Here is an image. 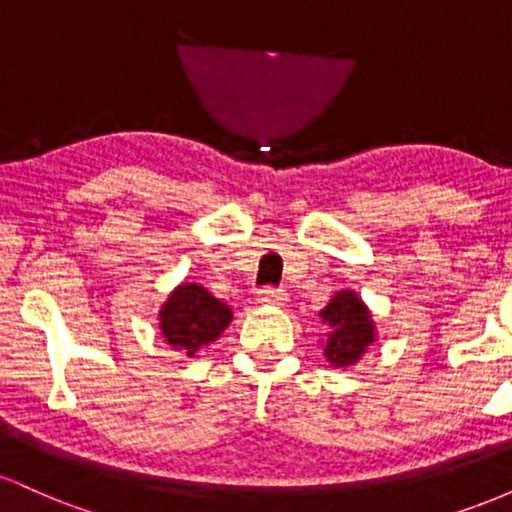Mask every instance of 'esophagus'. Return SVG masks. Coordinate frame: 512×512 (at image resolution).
Listing matches in <instances>:
<instances>
[{"label": "esophagus", "mask_w": 512, "mask_h": 512, "mask_svg": "<svg viewBox=\"0 0 512 512\" xmlns=\"http://www.w3.org/2000/svg\"><path fill=\"white\" fill-rule=\"evenodd\" d=\"M257 301L262 305H284L289 301V293L284 289H274V286H264V289L257 293Z\"/></svg>", "instance_id": "esophagus-1"}]
</instances>
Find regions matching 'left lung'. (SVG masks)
<instances>
[{
	"label": "left lung",
	"mask_w": 512,
	"mask_h": 512,
	"mask_svg": "<svg viewBox=\"0 0 512 512\" xmlns=\"http://www.w3.org/2000/svg\"><path fill=\"white\" fill-rule=\"evenodd\" d=\"M330 325L325 356L332 366H354L363 351L375 342V325L368 308L354 291H337L320 313Z\"/></svg>",
	"instance_id": "8db88e82"
}]
</instances>
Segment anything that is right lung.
<instances>
[{"label":"right lung","instance_id":"obj_1","mask_svg":"<svg viewBox=\"0 0 512 512\" xmlns=\"http://www.w3.org/2000/svg\"><path fill=\"white\" fill-rule=\"evenodd\" d=\"M233 313L204 286L182 284L161 308V332L173 349L195 356L221 337Z\"/></svg>","mask_w":512,"mask_h":512}]
</instances>
